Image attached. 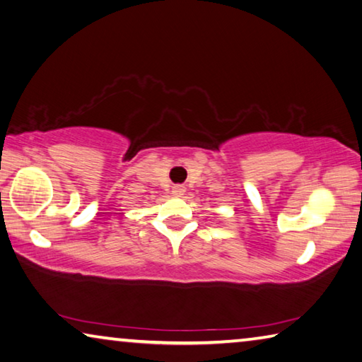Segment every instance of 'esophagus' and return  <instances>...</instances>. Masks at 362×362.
<instances>
[{
	"instance_id": "34e87169",
	"label": "esophagus",
	"mask_w": 362,
	"mask_h": 362,
	"mask_svg": "<svg viewBox=\"0 0 362 362\" xmlns=\"http://www.w3.org/2000/svg\"><path fill=\"white\" fill-rule=\"evenodd\" d=\"M183 193H185V187L175 185V187L173 188V194H174V196H182Z\"/></svg>"
}]
</instances>
